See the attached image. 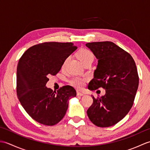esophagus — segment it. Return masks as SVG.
<instances>
[{"mask_svg":"<svg viewBox=\"0 0 150 150\" xmlns=\"http://www.w3.org/2000/svg\"><path fill=\"white\" fill-rule=\"evenodd\" d=\"M77 96H83L84 93H81V92L77 91Z\"/></svg>","mask_w":150,"mask_h":150,"instance_id":"34e87169","label":"esophagus"}]
</instances>
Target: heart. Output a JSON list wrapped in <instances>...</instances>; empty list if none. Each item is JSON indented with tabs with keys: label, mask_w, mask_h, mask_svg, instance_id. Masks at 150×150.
<instances>
[{
	"label": "heart",
	"mask_w": 150,
	"mask_h": 150,
	"mask_svg": "<svg viewBox=\"0 0 150 150\" xmlns=\"http://www.w3.org/2000/svg\"><path fill=\"white\" fill-rule=\"evenodd\" d=\"M77 57L79 59L81 60V61L82 64L84 65L85 64L88 62H93L94 60V55L90 50L88 49H82L79 50L77 52ZM70 59V57L68 56L64 60L62 64V68H64L67 64L69 62ZM85 79L83 78L79 77H73L71 81H70V83L73 86H75L77 88H81L84 84Z\"/></svg>",
	"instance_id": "b5f03b06"
}]
</instances>
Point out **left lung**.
I'll list each match as a JSON object with an SVG mask.
<instances>
[{
    "label": "left lung",
    "instance_id": "1",
    "mask_svg": "<svg viewBox=\"0 0 150 150\" xmlns=\"http://www.w3.org/2000/svg\"><path fill=\"white\" fill-rule=\"evenodd\" d=\"M98 59L90 90L100 87L106 94L95 98L87 114L95 125L102 128L113 126L131 109L139 86V76L134 60L128 52L109 41L86 44Z\"/></svg>",
    "mask_w": 150,
    "mask_h": 150
}]
</instances>
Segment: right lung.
<instances>
[{
	"label": "right lung",
	"instance_id": "add662e5",
	"mask_svg": "<svg viewBox=\"0 0 150 150\" xmlns=\"http://www.w3.org/2000/svg\"><path fill=\"white\" fill-rule=\"evenodd\" d=\"M71 42H44L30 47L20 59L17 69V94L29 115L44 125L59 122L68 110L69 100L77 93L70 86L57 92L46 86L48 75L61 69L67 57L77 50Z\"/></svg>",
	"mask_w": 150,
	"mask_h": 150
}]
</instances>
